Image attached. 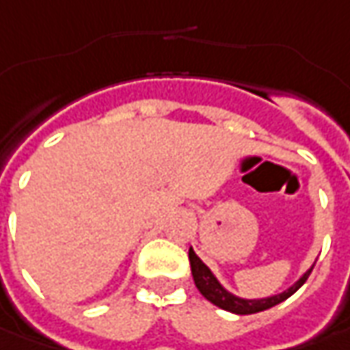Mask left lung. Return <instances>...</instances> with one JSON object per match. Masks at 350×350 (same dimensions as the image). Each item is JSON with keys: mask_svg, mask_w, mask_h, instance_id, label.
<instances>
[{"mask_svg": "<svg viewBox=\"0 0 350 350\" xmlns=\"http://www.w3.org/2000/svg\"><path fill=\"white\" fill-rule=\"evenodd\" d=\"M188 256H190L191 276H193L196 288L200 290V294H202L207 301H211L213 306H217V308L225 310V312L237 313V315H249V313L265 312V310H270V308L278 306L280 301L288 299L292 294H296L297 290L304 286V282L310 278V274H312L313 270L312 266V268H310V270H308L292 288H288L286 292H282L278 296L262 297V299H243V297H237L233 296V294H229V292L221 286L219 282H217V278L211 274V270H209V268L200 260V256L193 252V249H190Z\"/></svg>", "mask_w": 350, "mask_h": 350, "instance_id": "obj_1", "label": "left lung"}]
</instances>
